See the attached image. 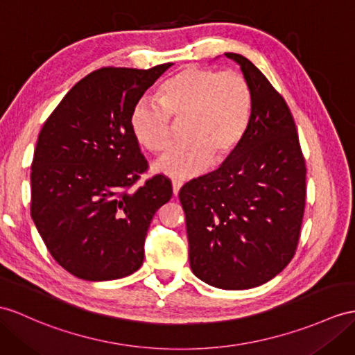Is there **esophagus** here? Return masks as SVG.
Returning a JSON list of instances; mask_svg holds the SVG:
<instances>
[{
  "instance_id": "34e87169",
  "label": "esophagus",
  "mask_w": 355,
  "mask_h": 355,
  "mask_svg": "<svg viewBox=\"0 0 355 355\" xmlns=\"http://www.w3.org/2000/svg\"><path fill=\"white\" fill-rule=\"evenodd\" d=\"M171 187H173V194L178 196L180 191V187H182V182H179V180H173Z\"/></svg>"
}]
</instances>
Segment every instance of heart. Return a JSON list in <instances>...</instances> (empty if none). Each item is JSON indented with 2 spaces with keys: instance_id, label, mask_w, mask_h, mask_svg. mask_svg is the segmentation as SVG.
Wrapping results in <instances>:
<instances>
[{
  "instance_id": "obj_1",
  "label": "heart",
  "mask_w": 355,
  "mask_h": 355,
  "mask_svg": "<svg viewBox=\"0 0 355 355\" xmlns=\"http://www.w3.org/2000/svg\"><path fill=\"white\" fill-rule=\"evenodd\" d=\"M158 100L135 102L129 125L137 141L152 153L173 143V125L182 123L184 143L157 161L155 168L175 179L200 175L229 161L247 135L253 92L244 75L187 66L161 85Z\"/></svg>"
}]
</instances>
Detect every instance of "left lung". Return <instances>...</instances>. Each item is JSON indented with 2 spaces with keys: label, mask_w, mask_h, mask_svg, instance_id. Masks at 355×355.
Returning a JSON list of instances; mask_svg holds the SVG:
<instances>
[{
  "label": "left lung",
  "mask_w": 355,
  "mask_h": 355,
  "mask_svg": "<svg viewBox=\"0 0 355 355\" xmlns=\"http://www.w3.org/2000/svg\"><path fill=\"white\" fill-rule=\"evenodd\" d=\"M253 92L247 135L233 157L179 191L189 265L211 286L241 291L282 272L297 252L306 161L288 103L248 58L226 53Z\"/></svg>",
  "instance_id": "obj_1"
}]
</instances>
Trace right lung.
I'll return each mask as SVG.
<instances>
[{"label":"right lung","mask_w":355,"mask_h":355,"mask_svg":"<svg viewBox=\"0 0 355 355\" xmlns=\"http://www.w3.org/2000/svg\"><path fill=\"white\" fill-rule=\"evenodd\" d=\"M171 63L102 67L67 92L43 125L31 164V218L58 265L90 282L116 280L143 265L153 215L173 194L148 171L129 117Z\"/></svg>","instance_id":"obj_1"}]
</instances>
